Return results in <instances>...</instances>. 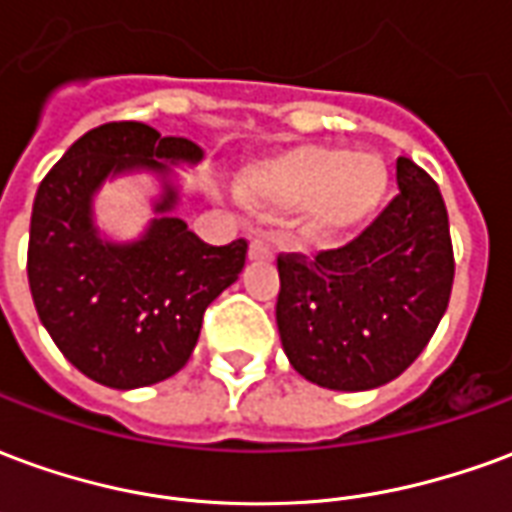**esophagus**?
Here are the masks:
<instances>
[{
  "mask_svg": "<svg viewBox=\"0 0 512 512\" xmlns=\"http://www.w3.org/2000/svg\"><path fill=\"white\" fill-rule=\"evenodd\" d=\"M274 257V249L268 241L263 238H255L252 244H249V260H271Z\"/></svg>",
  "mask_w": 512,
  "mask_h": 512,
  "instance_id": "esophagus-1",
  "label": "esophagus"
}]
</instances>
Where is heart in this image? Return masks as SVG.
<instances>
[{
	"label": "heart",
	"instance_id": "obj_1",
	"mask_svg": "<svg viewBox=\"0 0 512 512\" xmlns=\"http://www.w3.org/2000/svg\"><path fill=\"white\" fill-rule=\"evenodd\" d=\"M389 183V169L373 153L296 145L249 164L238 178V197L260 216L299 208V230L310 244L340 246L381 213Z\"/></svg>",
	"mask_w": 512,
	"mask_h": 512
}]
</instances>
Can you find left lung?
<instances>
[{
	"label": "left lung",
	"mask_w": 512,
	"mask_h": 512,
	"mask_svg": "<svg viewBox=\"0 0 512 512\" xmlns=\"http://www.w3.org/2000/svg\"><path fill=\"white\" fill-rule=\"evenodd\" d=\"M397 194L343 249L279 255L277 326L293 370L337 392L389 384L450 304L455 260L439 186L397 158Z\"/></svg>",
	"instance_id": "8db88e82"
}]
</instances>
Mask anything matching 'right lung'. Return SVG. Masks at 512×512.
<instances>
[{"label": "right lung", "mask_w": 512, "mask_h": 512, "mask_svg": "<svg viewBox=\"0 0 512 512\" xmlns=\"http://www.w3.org/2000/svg\"><path fill=\"white\" fill-rule=\"evenodd\" d=\"M202 147L145 123H106L76 139L35 194L27 274L32 301L62 356L112 389H139L189 362L202 315L246 263V241L211 246L175 216V169ZM147 171L159 180L154 219L134 242L94 224L106 179Z\"/></svg>", "instance_id": "add662e5"}]
</instances>
